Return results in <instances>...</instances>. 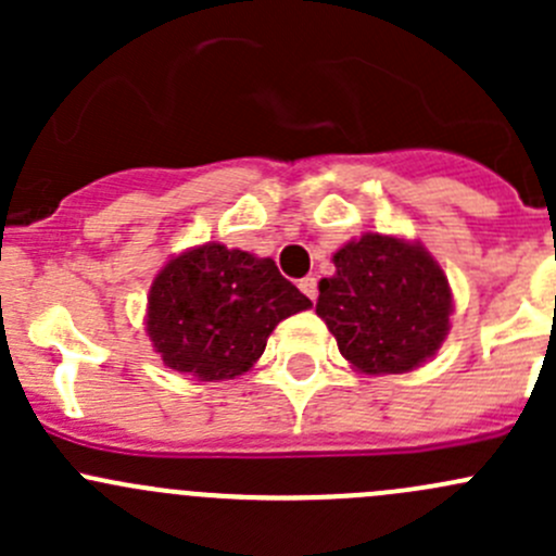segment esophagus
<instances>
[{"label":"esophagus","mask_w":556,"mask_h":556,"mask_svg":"<svg viewBox=\"0 0 556 556\" xmlns=\"http://www.w3.org/2000/svg\"><path fill=\"white\" fill-rule=\"evenodd\" d=\"M299 288H301V293L306 295V299L309 301H317V279L314 277H304L299 282Z\"/></svg>","instance_id":"esophagus-1"}]
</instances>
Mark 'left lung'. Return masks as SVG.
Listing matches in <instances>:
<instances>
[{"label":"left lung","mask_w":556,"mask_h":556,"mask_svg":"<svg viewBox=\"0 0 556 556\" xmlns=\"http://www.w3.org/2000/svg\"><path fill=\"white\" fill-rule=\"evenodd\" d=\"M333 266V277L319 279L317 314L357 371L406 374L439 352L452 290L422 244L363 233L336 252Z\"/></svg>","instance_id":"1"}]
</instances>
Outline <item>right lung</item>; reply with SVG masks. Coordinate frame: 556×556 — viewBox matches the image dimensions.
<instances>
[{
	"instance_id": "add662e5",
	"label": "right lung",
	"mask_w": 556,
	"mask_h": 556,
	"mask_svg": "<svg viewBox=\"0 0 556 556\" xmlns=\"http://www.w3.org/2000/svg\"><path fill=\"white\" fill-rule=\"evenodd\" d=\"M309 306L271 257L206 242L155 274L148 336L172 371L220 382L250 371L271 330Z\"/></svg>"
}]
</instances>
